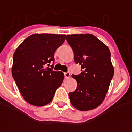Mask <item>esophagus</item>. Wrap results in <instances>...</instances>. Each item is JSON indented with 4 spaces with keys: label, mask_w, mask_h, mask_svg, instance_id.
Wrapping results in <instances>:
<instances>
[{
    "label": "esophagus",
    "mask_w": 132,
    "mask_h": 132,
    "mask_svg": "<svg viewBox=\"0 0 132 132\" xmlns=\"http://www.w3.org/2000/svg\"><path fill=\"white\" fill-rule=\"evenodd\" d=\"M64 77H65V78H69L70 77V74L69 72H64Z\"/></svg>",
    "instance_id": "obj_1"
}]
</instances>
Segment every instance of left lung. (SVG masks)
Wrapping results in <instances>:
<instances>
[{
  "instance_id": "8db88e82",
  "label": "left lung",
  "mask_w": 132,
  "mask_h": 132,
  "mask_svg": "<svg viewBox=\"0 0 132 132\" xmlns=\"http://www.w3.org/2000/svg\"><path fill=\"white\" fill-rule=\"evenodd\" d=\"M66 41L74 52L81 72L72 75L77 86L69 92L70 103L79 110L96 108L104 100L114 75L108 47L92 34L67 35Z\"/></svg>"
}]
</instances>
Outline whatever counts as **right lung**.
<instances>
[{
  "mask_svg": "<svg viewBox=\"0 0 132 132\" xmlns=\"http://www.w3.org/2000/svg\"><path fill=\"white\" fill-rule=\"evenodd\" d=\"M66 35L36 34L27 38L13 56L12 76L23 98L35 106L49 103L64 80V73L54 71V53ZM53 63L52 68L46 67Z\"/></svg>",
  "mask_w": 132,
  "mask_h": 132,
  "instance_id": "right-lung-1",
  "label": "right lung"
}]
</instances>
